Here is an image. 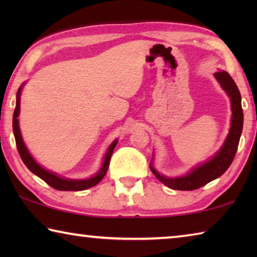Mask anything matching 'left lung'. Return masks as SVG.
<instances>
[{
	"label": "left lung",
	"mask_w": 257,
	"mask_h": 257,
	"mask_svg": "<svg viewBox=\"0 0 257 257\" xmlns=\"http://www.w3.org/2000/svg\"><path fill=\"white\" fill-rule=\"evenodd\" d=\"M214 76L216 80L220 82V85L225 90V93L229 95L231 99V110L232 118L231 125L227 138L223 143L220 151L213 156L207 162L198 165L197 168H194L188 175L177 177V178H168L165 176L160 175L155 169L150 164L151 171L154 173V176L158 179L168 186L169 188L176 190H195L205 186L208 182L216 179L228 170L230 164L232 163L238 149L239 139L242 132L243 123V113L241 108V96L239 93V89L233 81L231 76L227 71L215 72Z\"/></svg>",
	"instance_id": "1"
}]
</instances>
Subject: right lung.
Instances as JSON below:
<instances>
[{
	"label": "right lung",
	"mask_w": 257,
	"mask_h": 257,
	"mask_svg": "<svg viewBox=\"0 0 257 257\" xmlns=\"http://www.w3.org/2000/svg\"><path fill=\"white\" fill-rule=\"evenodd\" d=\"M24 84L19 87L18 92H17V103H16V108L14 112V122H12V127H14V134H15V138H16V144H17V149H18L19 155L23 162L25 163L26 167H27L30 171H32L34 175H36L37 177H40L41 179L44 180L47 185H50L51 187H53L54 189L58 190H71V191H79V190H85L88 189L90 187H94L95 185H97L99 181H101L104 176L106 175L107 169H108V164H110V160H111V155L113 153V150L116 146V143H118V139H115L112 144L108 146V149L105 153V156H104V161L102 164V168L99 169V171L92 178H88V179H84V180H72V179H66V178H61L60 176L55 175V173L45 170L44 168H42L40 164H38L36 161L34 160V158L26 147L25 143L23 141V137H21V133H20V128H19V120L17 119L19 116V112H20V94H21V89H23Z\"/></svg>",
	"instance_id": "right-lung-1"
}]
</instances>
